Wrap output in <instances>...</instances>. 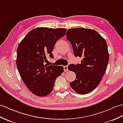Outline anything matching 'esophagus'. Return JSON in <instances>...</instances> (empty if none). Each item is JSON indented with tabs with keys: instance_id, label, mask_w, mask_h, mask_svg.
Listing matches in <instances>:
<instances>
[{
	"instance_id": "1",
	"label": "esophagus",
	"mask_w": 123,
	"mask_h": 123,
	"mask_svg": "<svg viewBox=\"0 0 123 123\" xmlns=\"http://www.w3.org/2000/svg\"><path fill=\"white\" fill-rule=\"evenodd\" d=\"M64 70L65 72H67L68 71V66H65L64 67Z\"/></svg>"
}]
</instances>
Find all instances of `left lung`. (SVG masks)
Segmentation results:
<instances>
[{"instance_id":"8db88e82","label":"left lung","mask_w":123,"mask_h":123,"mask_svg":"<svg viewBox=\"0 0 123 123\" xmlns=\"http://www.w3.org/2000/svg\"><path fill=\"white\" fill-rule=\"evenodd\" d=\"M66 36L74 55L82 58L80 64L68 65V70L76 74L70 86L76 93L84 95L98 86L105 74L109 61L107 45L105 40L92 29L72 28Z\"/></svg>"}]
</instances>
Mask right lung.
<instances>
[{"mask_svg": "<svg viewBox=\"0 0 123 123\" xmlns=\"http://www.w3.org/2000/svg\"><path fill=\"white\" fill-rule=\"evenodd\" d=\"M67 29L35 28L26 35L17 48L16 64L21 78L35 95L45 96L53 90L56 79L63 72L62 66L45 64L47 56L53 58L55 43L65 35Z\"/></svg>", "mask_w": 123, "mask_h": 123, "instance_id": "right-lung-1", "label": "right lung"}]
</instances>
